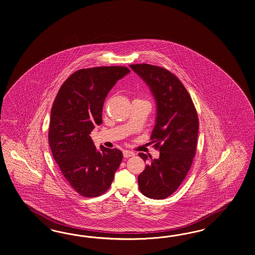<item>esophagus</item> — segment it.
<instances>
[{
    "instance_id": "1",
    "label": "esophagus",
    "mask_w": 255,
    "mask_h": 255,
    "mask_svg": "<svg viewBox=\"0 0 255 255\" xmlns=\"http://www.w3.org/2000/svg\"><path fill=\"white\" fill-rule=\"evenodd\" d=\"M123 155L125 158H128V157L134 156L135 153L132 150H126L123 151Z\"/></svg>"
}]
</instances>
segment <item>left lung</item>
Segmentation results:
<instances>
[{"label": "left lung", "mask_w": 255, "mask_h": 255, "mask_svg": "<svg viewBox=\"0 0 255 255\" xmlns=\"http://www.w3.org/2000/svg\"><path fill=\"white\" fill-rule=\"evenodd\" d=\"M149 86L156 101V121L150 139L160 150L158 159L137 176L140 192L154 200L173 194L187 176L196 152L199 119L191 97L174 74L149 64L130 65ZM144 161L147 154L139 152Z\"/></svg>", "instance_id": "left-lung-1"}]
</instances>
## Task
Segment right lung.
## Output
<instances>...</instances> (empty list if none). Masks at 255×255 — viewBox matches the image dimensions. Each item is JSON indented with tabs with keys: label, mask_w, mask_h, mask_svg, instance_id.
Segmentation results:
<instances>
[{
	"label": "right lung",
	"mask_w": 255,
	"mask_h": 255,
	"mask_svg": "<svg viewBox=\"0 0 255 255\" xmlns=\"http://www.w3.org/2000/svg\"><path fill=\"white\" fill-rule=\"evenodd\" d=\"M130 70L126 66L80 69L61 86L51 111L49 144L66 181L81 196L98 197L110 188L123 159L118 149L101 146L91 137L107 94Z\"/></svg>",
	"instance_id": "add662e5"
}]
</instances>
